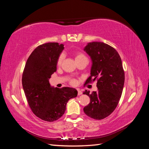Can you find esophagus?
Listing matches in <instances>:
<instances>
[{
	"label": "esophagus",
	"instance_id": "1",
	"mask_svg": "<svg viewBox=\"0 0 149 149\" xmlns=\"http://www.w3.org/2000/svg\"><path fill=\"white\" fill-rule=\"evenodd\" d=\"M82 91H81V90H77V94H78V95H82Z\"/></svg>",
	"mask_w": 149,
	"mask_h": 149
}]
</instances>
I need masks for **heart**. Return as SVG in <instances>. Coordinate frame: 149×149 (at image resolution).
Here are the masks:
<instances>
[{"label":"heart","instance_id":"b5f03b06","mask_svg":"<svg viewBox=\"0 0 149 149\" xmlns=\"http://www.w3.org/2000/svg\"><path fill=\"white\" fill-rule=\"evenodd\" d=\"M84 58H86V57L85 56L83 53H82L81 52L79 51H77L75 53V61H78V60H80L81 59H84ZM63 59H64V55L61 54L59 56L58 58V59H57V65H61ZM70 84L72 85H75L76 84V81H75V79H72L70 81Z\"/></svg>","mask_w":149,"mask_h":149}]
</instances>
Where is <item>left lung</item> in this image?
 Segmentation results:
<instances>
[{"label":"left lung","mask_w":149,"mask_h":149,"mask_svg":"<svg viewBox=\"0 0 149 149\" xmlns=\"http://www.w3.org/2000/svg\"><path fill=\"white\" fill-rule=\"evenodd\" d=\"M84 50L92 61L91 75L85 84L97 80L98 90L84 91L90 102L83 110L90 118L102 120L113 112L122 95L125 81L122 59L113 47L103 42L88 43Z\"/></svg>","instance_id":"obj_1"}]
</instances>
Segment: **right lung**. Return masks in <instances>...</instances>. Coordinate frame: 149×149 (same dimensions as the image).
I'll use <instances>...</instances> for the list:
<instances>
[{
	"instance_id": "add662e5",
	"label": "right lung",
	"mask_w": 149,
	"mask_h": 149,
	"mask_svg": "<svg viewBox=\"0 0 149 149\" xmlns=\"http://www.w3.org/2000/svg\"><path fill=\"white\" fill-rule=\"evenodd\" d=\"M63 44L46 43L38 46L27 59L22 74V86L28 104L40 119L54 122L63 115L66 103L77 96L72 88L51 87L49 79L56 71L57 59Z\"/></svg>"
}]
</instances>
